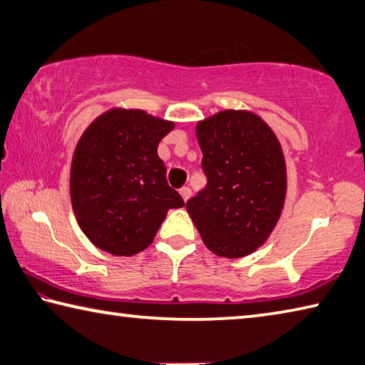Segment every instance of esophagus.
<instances>
[{"label": "esophagus", "mask_w": 365, "mask_h": 365, "mask_svg": "<svg viewBox=\"0 0 365 365\" xmlns=\"http://www.w3.org/2000/svg\"><path fill=\"white\" fill-rule=\"evenodd\" d=\"M180 195L183 197V201H188L190 196H191V190L188 187H182L180 188Z\"/></svg>", "instance_id": "1"}]
</instances>
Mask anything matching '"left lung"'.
<instances>
[{"instance_id": "left-lung-1", "label": "left lung", "mask_w": 365, "mask_h": 365, "mask_svg": "<svg viewBox=\"0 0 365 365\" xmlns=\"http://www.w3.org/2000/svg\"><path fill=\"white\" fill-rule=\"evenodd\" d=\"M207 185L187 201L206 248L237 259L262 246L287 197V163L275 132L248 109H224L196 123Z\"/></svg>"}]
</instances>
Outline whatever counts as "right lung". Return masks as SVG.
Segmentation results:
<instances>
[{
  "label": "right lung",
  "instance_id": "add662e5",
  "mask_svg": "<svg viewBox=\"0 0 365 365\" xmlns=\"http://www.w3.org/2000/svg\"><path fill=\"white\" fill-rule=\"evenodd\" d=\"M175 122L143 109L110 108L85 128L73 150L71 202L78 227L96 248L133 256L156 237L182 196L165 180L158 145Z\"/></svg>",
  "mask_w": 365,
  "mask_h": 365
}]
</instances>
